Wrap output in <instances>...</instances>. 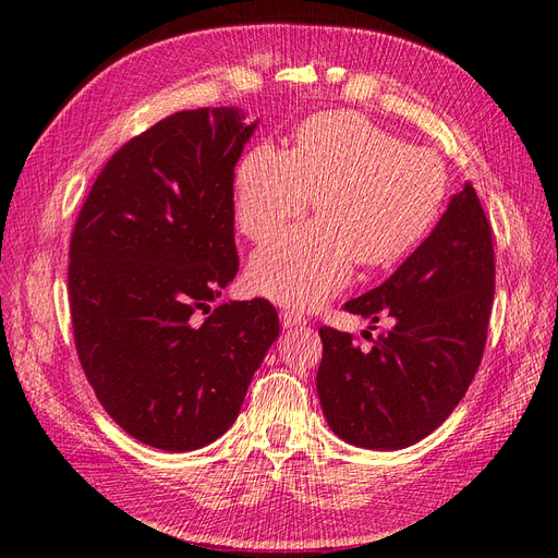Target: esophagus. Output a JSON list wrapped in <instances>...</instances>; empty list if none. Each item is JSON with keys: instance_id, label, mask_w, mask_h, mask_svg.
<instances>
[{"instance_id": "esophagus-1", "label": "esophagus", "mask_w": 558, "mask_h": 558, "mask_svg": "<svg viewBox=\"0 0 558 558\" xmlns=\"http://www.w3.org/2000/svg\"><path fill=\"white\" fill-rule=\"evenodd\" d=\"M305 324H307V318L302 316L300 312H293V310L281 312V326L283 328H300V326H305Z\"/></svg>"}]
</instances>
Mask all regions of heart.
<instances>
[{"mask_svg":"<svg viewBox=\"0 0 558 558\" xmlns=\"http://www.w3.org/2000/svg\"><path fill=\"white\" fill-rule=\"evenodd\" d=\"M314 195L318 221L265 242L248 265L253 291L298 310L340 293L359 260L388 267L414 251L442 211L447 172L361 113L328 111L302 123L293 150L253 146L234 177L238 223L256 242L305 216Z\"/></svg>","mask_w":558,"mask_h":558,"instance_id":"b5f03b06","label":"heart"}]
</instances>
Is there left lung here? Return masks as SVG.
<instances>
[{
	"instance_id": "obj_1",
	"label": "left lung",
	"mask_w": 558,
	"mask_h": 558,
	"mask_svg": "<svg viewBox=\"0 0 558 558\" xmlns=\"http://www.w3.org/2000/svg\"><path fill=\"white\" fill-rule=\"evenodd\" d=\"M492 226L472 183L451 195L428 238L396 272L344 310L377 324L373 349L324 326L320 410L340 440L375 451L424 440L453 412L482 363L494 305Z\"/></svg>"
}]
</instances>
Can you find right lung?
Segmentation results:
<instances>
[{
    "label": "right lung",
    "mask_w": 558,
    "mask_h": 558,
    "mask_svg": "<svg viewBox=\"0 0 558 558\" xmlns=\"http://www.w3.org/2000/svg\"><path fill=\"white\" fill-rule=\"evenodd\" d=\"M244 118L238 107L179 111L130 140L99 172L72 234L83 373L116 424L156 449L221 437L279 337L267 300L211 310L240 267L232 181L258 128Z\"/></svg>",
    "instance_id": "1"
}]
</instances>
